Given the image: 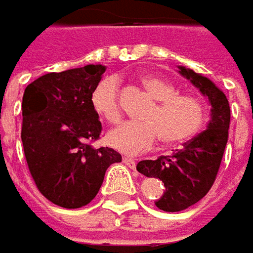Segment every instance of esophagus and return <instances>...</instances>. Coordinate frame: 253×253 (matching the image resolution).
Returning <instances> with one entry per match:
<instances>
[{
  "label": "esophagus",
  "instance_id": "esophagus-1",
  "mask_svg": "<svg viewBox=\"0 0 253 253\" xmlns=\"http://www.w3.org/2000/svg\"><path fill=\"white\" fill-rule=\"evenodd\" d=\"M122 162H124L126 167H129L131 169H135V167H136V162H135V159L129 158V157H124V158H122Z\"/></svg>",
  "mask_w": 253,
  "mask_h": 253
}]
</instances>
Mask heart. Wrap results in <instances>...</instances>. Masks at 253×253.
Returning a JSON list of instances; mask_svg holds the SVG:
<instances>
[{"mask_svg": "<svg viewBox=\"0 0 253 253\" xmlns=\"http://www.w3.org/2000/svg\"><path fill=\"white\" fill-rule=\"evenodd\" d=\"M155 104L144 114V122H126L108 133L109 145L128 155H138L155 145L161 136L165 145H179L192 139L207 121L205 105L192 95L176 94V88L157 75L141 78ZM91 107L108 124L121 121L118 81L104 78L91 92Z\"/></svg>", "mask_w": 253, "mask_h": 253, "instance_id": "obj_1", "label": "heart"}]
</instances>
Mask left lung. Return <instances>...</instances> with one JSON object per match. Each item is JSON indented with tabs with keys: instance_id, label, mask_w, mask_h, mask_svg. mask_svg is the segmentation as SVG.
<instances>
[{
	"instance_id": "obj_1",
	"label": "left lung",
	"mask_w": 253,
	"mask_h": 253,
	"mask_svg": "<svg viewBox=\"0 0 253 253\" xmlns=\"http://www.w3.org/2000/svg\"><path fill=\"white\" fill-rule=\"evenodd\" d=\"M179 74L208 96L212 108L207 129L185 142L182 149H176L170 157L146 159L136 165L142 175L164 182L165 192L155 205L165 212L189 208L208 194L221 167L231 122L229 102L215 84L185 67H179Z\"/></svg>"
}]
</instances>
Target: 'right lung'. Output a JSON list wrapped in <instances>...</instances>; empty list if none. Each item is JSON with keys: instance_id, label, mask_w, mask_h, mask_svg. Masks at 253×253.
<instances>
[{"instance_id": "1", "label": "right lung", "mask_w": 253, "mask_h": 253, "mask_svg": "<svg viewBox=\"0 0 253 253\" xmlns=\"http://www.w3.org/2000/svg\"><path fill=\"white\" fill-rule=\"evenodd\" d=\"M104 65L45 74L22 96L21 139L38 191L58 207L81 208L94 199L108 167L121 162L112 148L91 145L102 131L91 92Z\"/></svg>"}]
</instances>
